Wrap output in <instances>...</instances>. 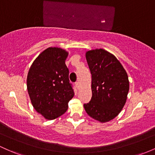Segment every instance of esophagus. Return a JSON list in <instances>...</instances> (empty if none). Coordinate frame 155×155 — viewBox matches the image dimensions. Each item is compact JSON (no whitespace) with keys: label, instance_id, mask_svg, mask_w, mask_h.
Returning a JSON list of instances; mask_svg holds the SVG:
<instances>
[{"label":"esophagus","instance_id":"obj_1","mask_svg":"<svg viewBox=\"0 0 155 155\" xmlns=\"http://www.w3.org/2000/svg\"><path fill=\"white\" fill-rule=\"evenodd\" d=\"M76 87L78 88V89H79V82H76Z\"/></svg>","mask_w":155,"mask_h":155}]
</instances>
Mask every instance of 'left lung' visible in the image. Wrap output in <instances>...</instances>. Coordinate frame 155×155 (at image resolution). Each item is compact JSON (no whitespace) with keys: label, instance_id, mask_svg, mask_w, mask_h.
Returning a JSON list of instances; mask_svg holds the SVG:
<instances>
[{"label":"left lung","instance_id":"8db88e82","mask_svg":"<svg viewBox=\"0 0 155 155\" xmlns=\"http://www.w3.org/2000/svg\"><path fill=\"white\" fill-rule=\"evenodd\" d=\"M87 62L92 74L91 101L84 104L92 118L105 123L120 113L127 101L130 81L118 59L104 49L87 51Z\"/></svg>","mask_w":155,"mask_h":155}]
</instances>
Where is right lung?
Returning <instances> with one entry per match:
<instances>
[{"label": "right lung", "mask_w": 155, "mask_h": 155, "mask_svg": "<svg viewBox=\"0 0 155 155\" xmlns=\"http://www.w3.org/2000/svg\"><path fill=\"white\" fill-rule=\"evenodd\" d=\"M68 52L48 48L35 59L27 76V90L35 110L47 120L59 118L67 111L74 96L65 64Z\"/></svg>", "instance_id": "add662e5"}]
</instances>
